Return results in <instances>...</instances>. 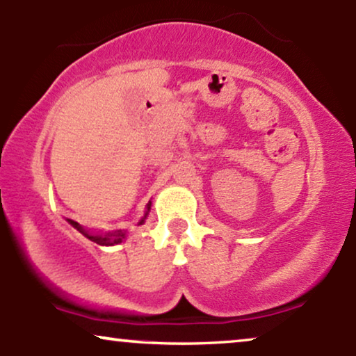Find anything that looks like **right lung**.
I'll return each instance as SVG.
<instances>
[{
    "label": "right lung",
    "mask_w": 356,
    "mask_h": 356,
    "mask_svg": "<svg viewBox=\"0 0 356 356\" xmlns=\"http://www.w3.org/2000/svg\"><path fill=\"white\" fill-rule=\"evenodd\" d=\"M149 211H150V204H147V212H145L144 218L140 219V222H138V226L145 222V218H147V214H149ZM68 222H70L72 226L75 227L76 231H80L81 234L85 236V238H88L90 241H93V243L100 244V246H113V244H120L122 241L125 239V236H127V231H122V229L112 231V232H105V234H92V232L85 231L83 227H81L79 222H75V220L68 219Z\"/></svg>",
    "instance_id": "right-lung-1"
}]
</instances>
